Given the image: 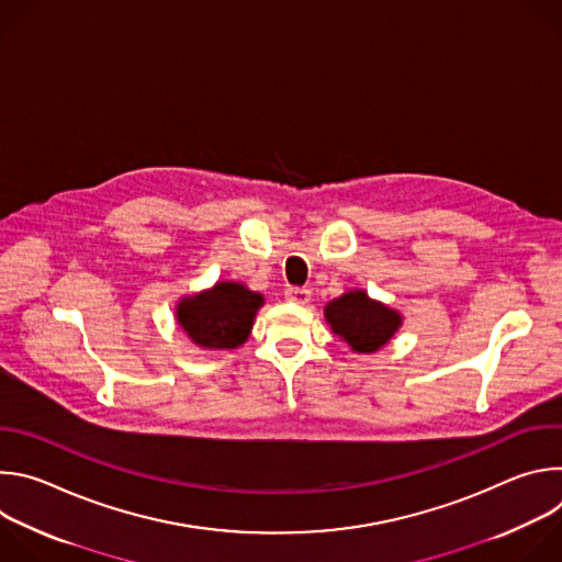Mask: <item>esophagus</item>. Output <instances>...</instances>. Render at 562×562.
<instances>
[{"mask_svg":"<svg viewBox=\"0 0 562 562\" xmlns=\"http://www.w3.org/2000/svg\"><path fill=\"white\" fill-rule=\"evenodd\" d=\"M286 300L289 302H295V304H306L311 300V289H304V286H289L284 291Z\"/></svg>","mask_w":562,"mask_h":562,"instance_id":"34e87169","label":"esophagus"}]
</instances>
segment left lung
Listing matches in <instances>:
<instances>
[{
  "label": "left lung",
  "mask_w": 562,
  "mask_h": 562,
  "mask_svg": "<svg viewBox=\"0 0 562 562\" xmlns=\"http://www.w3.org/2000/svg\"><path fill=\"white\" fill-rule=\"evenodd\" d=\"M331 331L353 351L373 353L382 349L403 325V315L371 300L364 291H347L325 306Z\"/></svg>",
  "instance_id": "1"
}]
</instances>
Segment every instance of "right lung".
<instances>
[{"instance_id":"add662e5","label":"right lung","mask_w":562,"mask_h":562,"mask_svg":"<svg viewBox=\"0 0 562 562\" xmlns=\"http://www.w3.org/2000/svg\"><path fill=\"white\" fill-rule=\"evenodd\" d=\"M265 297L239 282H217L213 289L178 302V323L202 349H235L245 345Z\"/></svg>"}]
</instances>
